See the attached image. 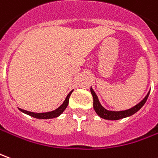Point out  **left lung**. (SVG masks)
Masks as SVG:
<instances>
[{
    "instance_id": "obj_1",
    "label": "left lung",
    "mask_w": 158,
    "mask_h": 158,
    "mask_svg": "<svg viewBox=\"0 0 158 158\" xmlns=\"http://www.w3.org/2000/svg\"><path fill=\"white\" fill-rule=\"evenodd\" d=\"M90 92H91V95L93 97V108H94L96 113L98 114V115L100 117L103 118V119H106V120H120V119H122V118L127 117V116H130L133 114H135L137 111L140 110L141 108L144 106V104L146 102L147 98L149 97V94H147V96L144 98V100H142L139 104H137L136 106H134L132 109H129V110H124V111H109V110H106L102 105L101 103L98 101V98L97 97V95L94 92V90H92L90 88Z\"/></svg>"
}]
</instances>
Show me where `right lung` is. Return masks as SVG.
<instances>
[{
    "label": "right lung",
    "mask_w": 158,
    "mask_h": 158,
    "mask_svg": "<svg viewBox=\"0 0 158 158\" xmlns=\"http://www.w3.org/2000/svg\"><path fill=\"white\" fill-rule=\"evenodd\" d=\"M72 92H73V90L68 95V97L66 98L63 103H62L58 109H56V110L51 111V112H47V113H33V112H30V111L21 110V109H19V110H21L23 113L27 114H29L31 116H32V117L34 118H37V119H51V118L57 117V116H59L60 114L62 113L64 110H66V108L68 107V102H69V98H70V95H71Z\"/></svg>",
    "instance_id": "add662e5"
}]
</instances>
